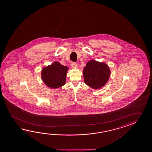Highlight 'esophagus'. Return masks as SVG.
Returning <instances> with one entry per match:
<instances>
[{
    "instance_id": "34e87169",
    "label": "esophagus",
    "mask_w": 152,
    "mask_h": 152,
    "mask_svg": "<svg viewBox=\"0 0 152 152\" xmlns=\"http://www.w3.org/2000/svg\"><path fill=\"white\" fill-rule=\"evenodd\" d=\"M72 67V68H77V65L75 62H72L71 64Z\"/></svg>"
}]
</instances>
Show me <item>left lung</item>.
Instances as JSON below:
<instances>
[{
    "label": "left lung",
    "instance_id": "8db88e82",
    "mask_svg": "<svg viewBox=\"0 0 152 152\" xmlns=\"http://www.w3.org/2000/svg\"><path fill=\"white\" fill-rule=\"evenodd\" d=\"M84 82L94 89L103 87L110 77V69L103 62L91 60L83 70Z\"/></svg>",
    "mask_w": 152,
    "mask_h": 152
}]
</instances>
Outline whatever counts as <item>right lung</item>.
<instances>
[{"instance_id":"add662e5","label":"right lung","mask_w":152,"mask_h":152,"mask_svg":"<svg viewBox=\"0 0 152 152\" xmlns=\"http://www.w3.org/2000/svg\"><path fill=\"white\" fill-rule=\"evenodd\" d=\"M68 67L55 62L42 70V80L47 86L51 88H58L65 84Z\"/></svg>"}]
</instances>
